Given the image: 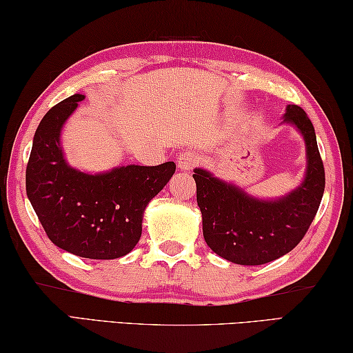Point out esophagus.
I'll return each mask as SVG.
<instances>
[{"instance_id": "esophagus-1", "label": "esophagus", "mask_w": 353, "mask_h": 353, "mask_svg": "<svg viewBox=\"0 0 353 353\" xmlns=\"http://www.w3.org/2000/svg\"><path fill=\"white\" fill-rule=\"evenodd\" d=\"M198 163H199V155L194 151H183L177 157V166H179V170H182V171L193 170Z\"/></svg>"}]
</instances>
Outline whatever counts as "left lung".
<instances>
[{"instance_id": "1", "label": "left lung", "mask_w": 353, "mask_h": 353, "mask_svg": "<svg viewBox=\"0 0 353 353\" xmlns=\"http://www.w3.org/2000/svg\"><path fill=\"white\" fill-rule=\"evenodd\" d=\"M283 123L294 124L307 146L303 182L283 198L256 199L205 170H194L205 243L236 265H265L294 249L312 225L324 194L325 171L312 121L303 109L290 104Z\"/></svg>"}]
</instances>
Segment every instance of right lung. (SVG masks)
<instances>
[{"mask_svg": "<svg viewBox=\"0 0 353 353\" xmlns=\"http://www.w3.org/2000/svg\"><path fill=\"white\" fill-rule=\"evenodd\" d=\"M82 99L83 94L63 99L40 121L26 166V193L57 248L83 259L113 260L139 243L145 208L168 183L176 163L118 166L99 174L71 168L61 130Z\"/></svg>", "mask_w": 353, "mask_h": 353, "instance_id": "right-lung-1", "label": "right lung"}]
</instances>
